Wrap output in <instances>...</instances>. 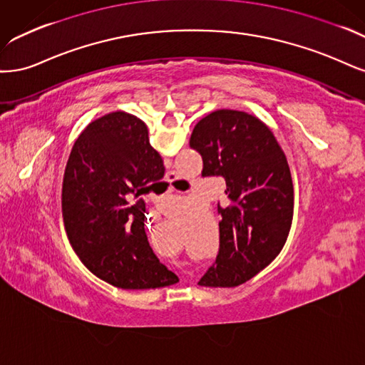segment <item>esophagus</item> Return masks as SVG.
<instances>
[{
  "label": "esophagus",
  "mask_w": 365,
  "mask_h": 365,
  "mask_svg": "<svg viewBox=\"0 0 365 365\" xmlns=\"http://www.w3.org/2000/svg\"><path fill=\"white\" fill-rule=\"evenodd\" d=\"M165 180H167V183H173L174 180H178V175H175L174 173H168L167 174V178H165ZM170 192H174V187H170Z\"/></svg>",
  "instance_id": "esophagus-1"
}]
</instances>
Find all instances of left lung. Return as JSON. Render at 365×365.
<instances>
[{
  "label": "left lung",
  "mask_w": 365,
  "mask_h": 365,
  "mask_svg": "<svg viewBox=\"0 0 365 365\" xmlns=\"http://www.w3.org/2000/svg\"><path fill=\"white\" fill-rule=\"evenodd\" d=\"M191 148L203 159V178L226 180L218 203L220 249L198 280L203 287H238L272 262L292 220V179L272 130L256 116L222 109L194 127Z\"/></svg>",
  "instance_id": "left-lung-1"
}]
</instances>
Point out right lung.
<instances>
[{"mask_svg": "<svg viewBox=\"0 0 365 365\" xmlns=\"http://www.w3.org/2000/svg\"><path fill=\"white\" fill-rule=\"evenodd\" d=\"M163 174L147 125L124 112L92 121L71 150L62 187L65 229L81 262L113 287L147 289L179 280L151 250L145 202L135 199Z\"/></svg>", "mask_w": 365, "mask_h": 365, "instance_id": "add662e5", "label": "right lung"}]
</instances>
